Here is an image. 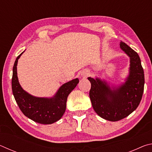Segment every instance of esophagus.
Returning a JSON list of instances; mask_svg holds the SVG:
<instances>
[{
	"label": "esophagus",
	"mask_w": 152,
	"mask_h": 152,
	"mask_svg": "<svg viewBox=\"0 0 152 152\" xmlns=\"http://www.w3.org/2000/svg\"><path fill=\"white\" fill-rule=\"evenodd\" d=\"M90 74V72L88 70H84L81 73V76L84 78H86Z\"/></svg>",
	"instance_id": "1"
}]
</instances>
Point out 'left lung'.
Wrapping results in <instances>:
<instances>
[{
	"label": "left lung",
	"instance_id": "left-lung-1",
	"mask_svg": "<svg viewBox=\"0 0 152 152\" xmlns=\"http://www.w3.org/2000/svg\"><path fill=\"white\" fill-rule=\"evenodd\" d=\"M120 48L129 58V74L124 82L115 85L98 77L88 78L91 83L89 96L94 111L110 121L124 119L137 109L145 83L143 69L137 53L122 42Z\"/></svg>",
	"mask_w": 152,
	"mask_h": 152
}]
</instances>
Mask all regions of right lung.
<instances>
[{
    "mask_svg": "<svg viewBox=\"0 0 152 152\" xmlns=\"http://www.w3.org/2000/svg\"><path fill=\"white\" fill-rule=\"evenodd\" d=\"M23 52L17 58L12 69V91L15 101L22 113L29 119L41 124H52L63 116L66 109L67 98L78 84L79 80L75 78L64 83L51 97L33 96L22 88L17 76L18 60Z\"/></svg>",
    "mask_w": 152,
    "mask_h": 152,
    "instance_id": "right-lung-1",
    "label": "right lung"
}]
</instances>
